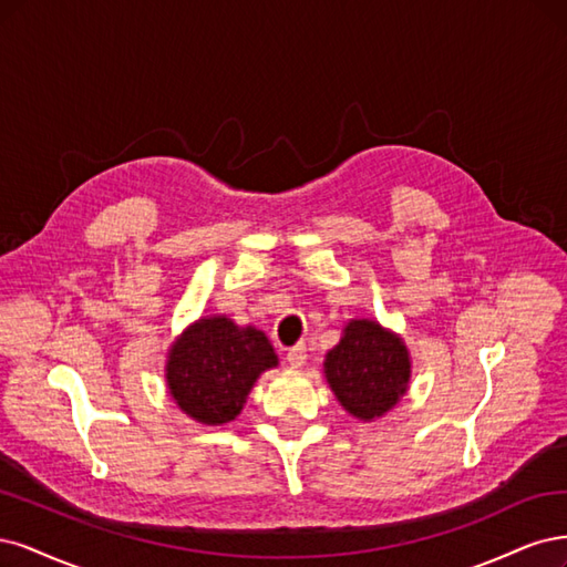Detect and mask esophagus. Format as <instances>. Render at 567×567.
<instances>
[{"label":"esophagus","mask_w":567,"mask_h":567,"mask_svg":"<svg viewBox=\"0 0 567 567\" xmlns=\"http://www.w3.org/2000/svg\"><path fill=\"white\" fill-rule=\"evenodd\" d=\"M306 343H297L291 346V349L287 351V362L291 364V368H303L306 364Z\"/></svg>","instance_id":"1"}]
</instances>
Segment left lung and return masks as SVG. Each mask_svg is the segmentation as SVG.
Wrapping results in <instances>:
<instances>
[{
	"label": "left lung",
	"instance_id": "1",
	"mask_svg": "<svg viewBox=\"0 0 567 567\" xmlns=\"http://www.w3.org/2000/svg\"><path fill=\"white\" fill-rule=\"evenodd\" d=\"M324 374L339 403L370 422L389 412L408 391L410 358L395 334L372 320H353L327 353Z\"/></svg>",
	"mask_w": 567,
	"mask_h": 567
}]
</instances>
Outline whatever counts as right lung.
<instances>
[{"instance_id":"add662e5","label":"right lung","mask_w":567,"mask_h":567,"mask_svg":"<svg viewBox=\"0 0 567 567\" xmlns=\"http://www.w3.org/2000/svg\"><path fill=\"white\" fill-rule=\"evenodd\" d=\"M276 364L278 355L264 332L221 316L207 318L174 343L169 393L197 422L226 424L240 414L257 377Z\"/></svg>"}]
</instances>
